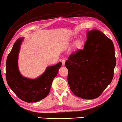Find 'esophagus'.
I'll return each instance as SVG.
<instances>
[{"mask_svg":"<svg viewBox=\"0 0 122 122\" xmlns=\"http://www.w3.org/2000/svg\"><path fill=\"white\" fill-rule=\"evenodd\" d=\"M65 61H66V60H65V59H63V60H62L61 62H62V65H63V66L65 65Z\"/></svg>","mask_w":122,"mask_h":122,"instance_id":"34e87169","label":"esophagus"}]
</instances>
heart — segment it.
<instances>
[{
	"mask_svg": "<svg viewBox=\"0 0 122 122\" xmlns=\"http://www.w3.org/2000/svg\"><path fill=\"white\" fill-rule=\"evenodd\" d=\"M76 46H79V45H80V42H79V41L76 42Z\"/></svg>",
	"mask_w": 122,
	"mask_h": 122,
	"instance_id": "obj_1",
	"label": "heart"
}]
</instances>
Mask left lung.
I'll use <instances>...</instances> for the list:
<instances>
[{
  "mask_svg": "<svg viewBox=\"0 0 122 122\" xmlns=\"http://www.w3.org/2000/svg\"><path fill=\"white\" fill-rule=\"evenodd\" d=\"M84 48L65 62L72 92L85 99L98 97L112 81L116 64L112 41L100 30L88 31Z\"/></svg>",
  "mask_w": 122,
  "mask_h": 122,
  "instance_id": "left-lung-1",
  "label": "left lung"
}]
</instances>
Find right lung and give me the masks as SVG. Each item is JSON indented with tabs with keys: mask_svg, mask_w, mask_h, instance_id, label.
Masks as SVG:
<instances>
[{
	"mask_svg": "<svg viewBox=\"0 0 122 122\" xmlns=\"http://www.w3.org/2000/svg\"><path fill=\"white\" fill-rule=\"evenodd\" d=\"M23 41V38H18L8 55L6 79L11 90L20 99L28 103L36 102L46 97L49 93L53 79L57 75L62 63L48 67L37 79L23 77L18 67V53Z\"/></svg>",
	"mask_w": 122,
	"mask_h": 122,
	"instance_id": "obj_1",
	"label": "right lung"
}]
</instances>
